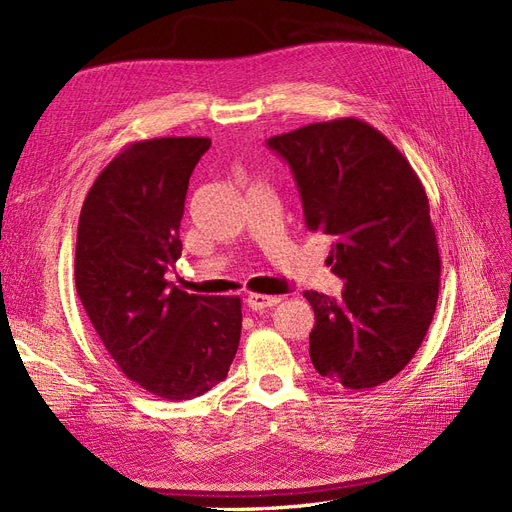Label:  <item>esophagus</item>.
I'll use <instances>...</instances> for the list:
<instances>
[{"label": "esophagus", "instance_id": "34e87169", "mask_svg": "<svg viewBox=\"0 0 512 512\" xmlns=\"http://www.w3.org/2000/svg\"><path fill=\"white\" fill-rule=\"evenodd\" d=\"M245 303L252 309V312H260V309H267V307H273L280 303V297H267V294L252 292V294H247Z\"/></svg>", "mask_w": 512, "mask_h": 512}]
</instances>
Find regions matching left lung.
I'll return each mask as SVG.
<instances>
[{"label": "left lung", "instance_id": "left-lung-1", "mask_svg": "<svg viewBox=\"0 0 512 512\" xmlns=\"http://www.w3.org/2000/svg\"><path fill=\"white\" fill-rule=\"evenodd\" d=\"M297 181L305 226L333 239L327 262L339 299L307 290L320 376L371 389L397 376L436 314L440 254L421 179L369 123L344 117L271 136Z\"/></svg>", "mask_w": 512, "mask_h": 512}]
</instances>
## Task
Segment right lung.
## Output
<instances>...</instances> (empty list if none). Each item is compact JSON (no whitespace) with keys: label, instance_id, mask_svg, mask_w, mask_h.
I'll list each match as a JSON object with an SVG mask.
<instances>
[{"label":"right lung","instance_id":"right-lung-1","mask_svg":"<svg viewBox=\"0 0 512 512\" xmlns=\"http://www.w3.org/2000/svg\"><path fill=\"white\" fill-rule=\"evenodd\" d=\"M203 136L123 147L91 185L76 232L74 282L104 348L151 395L181 401L222 382L241 337V299L166 282Z\"/></svg>","mask_w":512,"mask_h":512}]
</instances>
